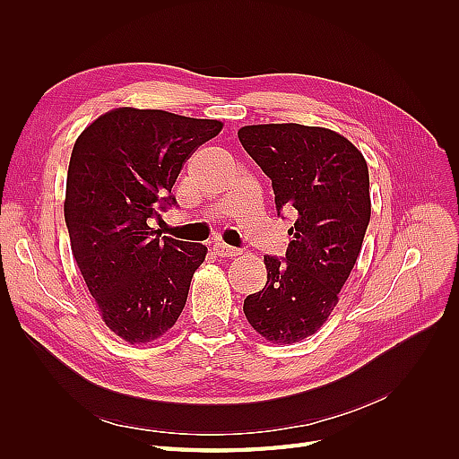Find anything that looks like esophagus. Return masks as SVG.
Listing matches in <instances>:
<instances>
[{"instance_id":"34e87169","label":"esophagus","mask_w":459,"mask_h":459,"mask_svg":"<svg viewBox=\"0 0 459 459\" xmlns=\"http://www.w3.org/2000/svg\"><path fill=\"white\" fill-rule=\"evenodd\" d=\"M212 251H214L218 256H221V258H233V256H238V255H239L238 248L228 247V245H224V243H218V245H214Z\"/></svg>"}]
</instances>
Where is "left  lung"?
<instances>
[{
	"label": "left lung",
	"instance_id": "1",
	"mask_svg": "<svg viewBox=\"0 0 459 459\" xmlns=\"http://www.w3.org/2000/svg\"><path fill=\"white\" fill-rule=\"evenodd\" d=\"M239 142L272 179L275 208L295 211L285 260L264 256L268 281L248 295L251 327L277 344H293L322 327L349 280L371 216L369 172L344 135L302 124L243 126Z\"/></svg>",
	"mask_w": 459,
	"mask_h": 459
}]
</instances>
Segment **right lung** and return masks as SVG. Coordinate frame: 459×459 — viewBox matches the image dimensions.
Masks as SVG:
<instances>
[{"label": "right lung", "instance_id": "obj_1", "mask_svg": "<svg viewBox=\"0 0 459 459\" xmlns=\"http://www.w3.org/2000/svg\"><path fill=\"white\" fill-rule=\"evenodd\" d=\"M224 124L118 107L78 135L66 174L73 256L105 325L130 344L160 339L182 314L206 247L149 228L184 162Z\"/></svg>", "mask_w": 459, "mask_h": 459}]
</instances>
